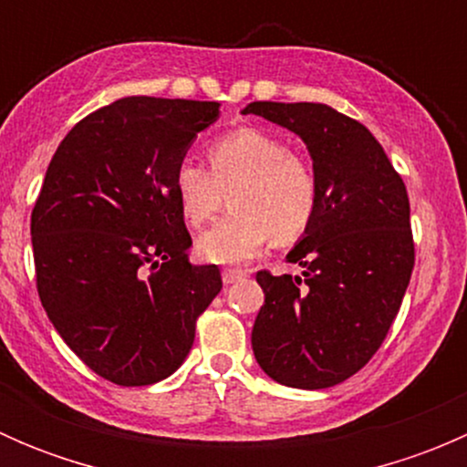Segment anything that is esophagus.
<instances>
[{"mask_svg": "<svg viewBox=\"0 0 467 467\" xmlns=\"http://www.w3.org/2000/svg\"><path fill=\"white\" fill-rule=\"evenodd\" d=\"M248 273L242 271V268H223V273H221V277H223V285H234V282L244 280Z\"/></svg>", "mask_w": 467, "mask_h": 467, "instance_id": "34e87169", "label": "esophagus"}]
</instances>
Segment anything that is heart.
I'll use <instances>...</instances> for the list:
<instances>
[{
    "label": "heart",
    "mask_w": 467,
    "mask_h": 467,
    "mask_svg": "<svg viewBox=\"0 0 467 467\" xmlns=\"http://www.w3.org/2000/svg\"><path fill=\"white\" fill-rule=\"evenodd\" d=\"M210 169L182 160L173 173L178 207L192 228L207 223L225 203L233 210L199 239L212 262H242L268 242L277 246L307 233L318 203L312 164L273 133L234 129L207 144Z\"/></svg>",
    "instance_id": "obj_1"
}]
</instances>
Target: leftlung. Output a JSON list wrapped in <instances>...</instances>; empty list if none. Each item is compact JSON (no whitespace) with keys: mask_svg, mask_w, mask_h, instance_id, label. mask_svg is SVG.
Returning <instances> with one entry per match:
<instances>
[{"mask_svg":"<svg viewBox=\"0 0 467 467\" xmlns=\"http://www.w3.org/2000/svg\"><path fill=\"white\" fill-rule=\"evenodd\" d=\"M244 115L300 135L318 182L312 223L286 255L303 277L257 271L253 352L291 389L341 384L379 350L411 280L407 187L373 133L325 103L253 101Z\"/></svg>","mask_w":467,"mask_h":467,"instance_id":"obj_1","label":"left lung"}]
</instances>
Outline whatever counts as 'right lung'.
<instances>
[{"mask_svg":"<svg viewBox=\"0 0 467 467\" xmlns=\"http://www.w3.org/2000/svg\"><path fill=\"white\" fill-rule=\"evenodd\" d=\"M216 101L126 97L56 149L31 212L36 286L78 359L119 386L169 378L190 355L221 273L192 266L173 173Z\"/></svg>","mask_w":467,"mask_h":467,"instance_id":"add662e5","label":"right lung"}]
</instances>
